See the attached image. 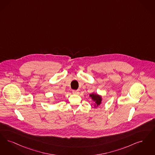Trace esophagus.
Masks as SVG:
<instances>
[{
  "label": "esophagus",
  "instance_id": "esophagus-1",
  "mask_svg": "<svg viewBox=\"0 0 155 155\" xmlns=\"http://www.w3.org/2000/svg\"><path fill=\"white\" fill-rule=\"evenodd\" d=\"M73 93L74 94H78L79 92L78 91H76V90H73Z\"/></svg>",
  "mask_w": 155,
  "mask_h": 155
}]
</instances>
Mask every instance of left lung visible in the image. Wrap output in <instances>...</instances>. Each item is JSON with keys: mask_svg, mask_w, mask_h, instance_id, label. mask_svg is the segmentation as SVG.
Wrapping results in <instances>:
<instances>
[{"mask_svg": "<svg viewBox=\"0 0 155 155\" xmlns=\"http://www.w3.org/2000/svg\"><path fill=\"white\" fill-rule=\"evenodd\" d=\"M90 96L92 97L93 101H95L96 105L98 106V105H99L100 104L101 101V96H100L98 94H91Z\"/></svg>", "mask_w": 155, "mask_h": 155, "instance_id": "left-lung-1", "label": "left lung"}]
</instances>
